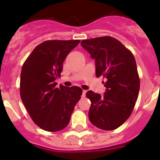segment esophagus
I'll return each instance as SVG.
<instances>
[{
  "mask_svg": "<svg viewBox=\"0 0 160 160\" xmlns=\"http://www.w3.org/2000/svg\"><path fill=\"white\" fill-rule=\"evenodd\" d=\"M86 93H87V90H83V92H82V97H85V95H86Z\"/></svg>",
  "mask_w": 160,
  "mask_h": 160,
  "instance_id": "obj_1",
  "label": "esophagus"
}]
</instances>
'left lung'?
Returning a JSON list of instances; mask_svg holds the SVG:
<instances>
[{
    "mask_svg": "<svg viewBox=\"0 0 160 160\" xmlns=\"http://www.w3.org/2000/svg\"><path fill=\"white\" fill-rule=\"evenodd\" d=\"M95 60L96 76L107 78L105 93L87 92L91 101L89 119L97 128L114 130L129 118L135 107L140 81L134 56L121 42L110 36L81 41Z\"/></svg>",
    "mask_w": 160,
    "mask_h": 160,
    "instance_id": "left-lung-1",
    "label": "left lung"
}]
</instances>
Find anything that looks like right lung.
I'll use <instances>...</instances> for the list:
<instances>
[{
    "mask_svg": "<svg viewBox=\"0 0 160 160\" xmlns=\"http://www.w3.org/2000/svg\"><path fill=\"white\" fill-rule=\"evenodd\" d=\"M80 40H49L34 49L22 66L21 98L33 122L42 129L58 132L68 125L82 89L67 88L55 80L67 55Z\"/></svg>",
    "mask_w": 160,
    "mask_h": 160,
    "instance_id": "1",
    "label": "right lung"
}]
</instances>
